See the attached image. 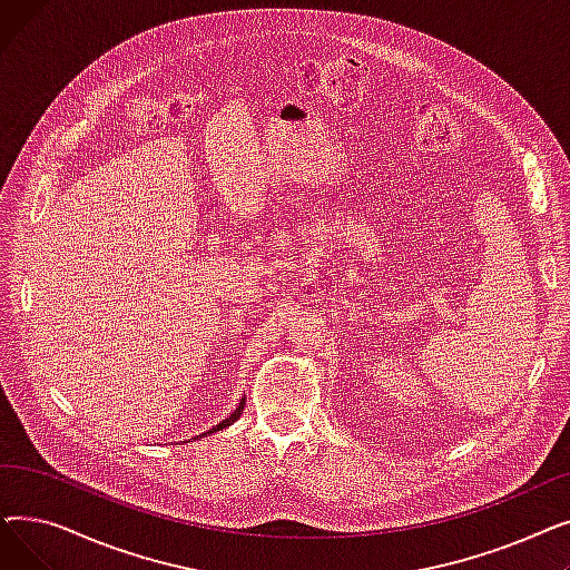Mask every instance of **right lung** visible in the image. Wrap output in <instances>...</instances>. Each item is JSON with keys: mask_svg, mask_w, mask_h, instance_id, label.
<instances>
[{"mask_svg": "<svg viewBox=\"0 0 570 570\" xmlns=\"http://www.w3.org/2000/svg\"><path fill=\"white\" fill-rule=\"evenodd\" d=\"M243 409H245V397H243V400H239V404L235 406V411H233V413H230V415L226 417V421H222V423H219V425H215L213 430H207V432H203L200 436H207V434H215V432H219V430H224V428L233 425V423L237 421V417H239V415H243Z\"/></svg>", "mask_w": 570, "mask_h": 570, "instance_id": "add662e5", "label": "right lung"}]
</instances>
